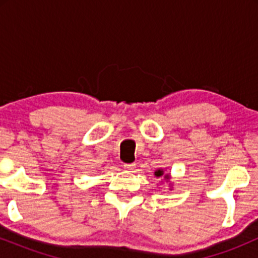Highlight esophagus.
Returning a JSON list of instances; mask_svg holds the SVG:
<instances>
[{
  "label": "esophagus",
  "mask_w": 258,
  "mask_h": 258,
  "mask_svg": "<svg viewBox=\"0 0 258 258\" xmlns=\"http://www.w3.org/2000/svg\"><path fill=\"white\" fill-rule=\"evenodd\" d=\"M123 167L126 168V170H133V168L136 167V164H123Z\"/></svg>",
  "instance_id": "34e87169"
}]
</instances>
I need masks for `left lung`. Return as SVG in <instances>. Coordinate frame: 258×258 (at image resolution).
I'll use <instances>...</instances> for the list:
<instances>
[{
	"label": "left lung",
	"mask_w": 258,
	"mask_h": 258,
	"mask_svg": "<svg viewBox=\"0 0 258 258\" xmlns=\"http://www.w3.org/2000/svg\"><path fill=\"white\" fill-rule=\"evenodd\" d=\"M155 176L156 177H162V176H164V178L166 179V180L170 179V174H165L164 173V170H162V168H159V170L155 171Z\"/></svg>",
	"instance_id": "left-lung-1"
}]
</instances>
